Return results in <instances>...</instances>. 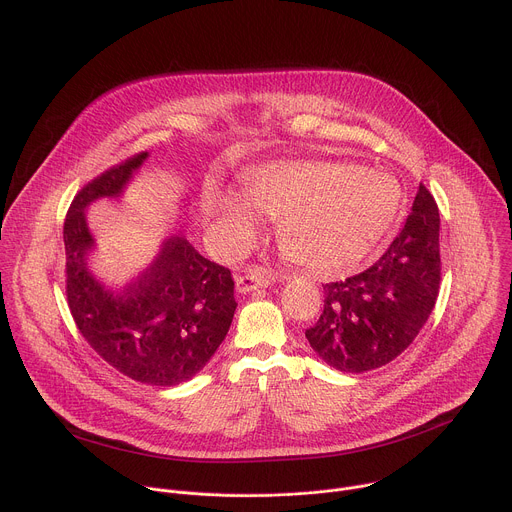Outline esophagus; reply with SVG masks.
<instances>
[{"mask_svg":"<svg viewBox=\"0 0 512 512\" xmlns=\"http://www.w3.org/2000/svg\"><path fill=\"white\" fill-rule=\"evenodd\" d=\"M235 281H237V291H239V294H249V291H253L257 287L271 285L275 281V277L269 271L253 269V271H247L243 275H237Z\"/></svg>","mask_w":512,"mask_h":512,"instance_id":"obj_1","label":"esophagus"}]
</instances>
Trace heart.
<instances>
[{
	"label": "heart",
	"instance_id": "obj_1",
	"mask_svg": "<svg viewBox=\"0 0 512 512\" xmlns=\"http://www.w3.org/2000/svg\"><path fill=\"white\" fill-rule=\"evenodd\" d=\"M403 202L399 182L344 162H273L245 176V194L212 190L204 200L210 237L223 255L249 251L279 218L285 249L316 273L367 259L393 227Z\"/></svg>",
	"mask_w": 512,
	"mask_h": 512
}]
</instances>
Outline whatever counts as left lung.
<instances>
[{
	"instance_id": "left-lung-1",
	"label": "left lung",
	"mask_w": 512,
	"mask_h": 512,
	"mask_svg": "<svg viewBox=\"0 0 512 512\" xmlns=\"http://www.w3.org/2000/svg\"><path fill=\"white\" fill-rule=\"evenodd\" d=\"M440 279V212L421 184L383 257L358 275L324 285V310L306 338L336 371L379 369L415 340L440 294Z\"/></svg>"
}]
</instances>
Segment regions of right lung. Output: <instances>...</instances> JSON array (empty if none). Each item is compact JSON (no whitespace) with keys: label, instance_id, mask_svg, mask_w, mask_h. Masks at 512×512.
Instances as JSON below:
<instances>
[{"label":"right lung","instance_id":"1","mask_svg":"<svg viewBox=\"0 0 512 512\" xmlns=\"http://www.w3.org/2000/svg\"><path fill=\"white\" fill-rule=\"evenodd\" d=\"M145 158L141 152L105 170L72 200L62 233L66 300L83 338L113 369L145 385L174 387L200 373L225 340L237 310L235 281L184 237L166 239L154 263L121 289L93 275L85 208L119 196Z\"/></svg>","mask_w":512,"mask_h":512}]
</instances>
